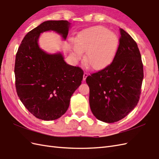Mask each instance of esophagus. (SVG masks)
<instances>
[{
	"instance_id": "1",
	"label": "esophagus",
	"mask_w": 159,
	"mask_h": 159,
	"mask_svg": "<svg viewBox=\"0 0 159 159\" xmlns=\"http://www.w3.org/2000/svg\"><path fill=\"white\" fill-rule=\"evenodd\" d=\"M88 75H89L88 72H84V75H83V80H86V79H87V77L88 76Z\"/></svg>"
}]
</instances>
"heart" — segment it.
I'll return each instance as SVG.
<instances>
[{
    "mask_svg": "<svg viewBox=\"0 0 159 159\" xmlns=\"http://www.w3.org/2000/svg\"><path fill=\"white\" fill-rule=\"evenodd\" d=\"M119 45L117 35L105 27L97 26L80 33L75 40V55L85 52V61L94 70H101L114 60Z\"/></svg>",
    "mask_w": 159,
    "mask_h": 159,
    "instance_id": "1",
    "label": "heart"
}]
</instances>
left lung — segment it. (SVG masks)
<instances>
[{"label": "left lung", "mask_w": 159, "mask_h": 159, "mask_svg": "<svg viewBox=\"0 0 159 159\" xmlns=\"http://www.w3.org/2000/svg\"><path fill=\"white\" fill-rule=\"evenodd\" d=\"M119 30V45L114 60L86 79L93 114L108 123L122 119L137 105L144 76L137 43L125 30Z\"/></svg>", "instance_id": "obj_1"}]
</instances>
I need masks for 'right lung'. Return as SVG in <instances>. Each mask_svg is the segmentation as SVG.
Segmentation results:
<instances>
[{
  "mask_svg": "<svg viewBox=\"0 0 159 159\" xmlns=\"http://www.w3.org/2000/svg\"><path fill=\"white\" fill-rule=\"evenodd\" d=\"M70 23L48 20L30 30L22 39L15 58V87L21 102L39 119L60 118L69 107L70 97L81 84L83 70L68 65L61 53L49 54L40 48V33L56 31L66 39Z\"/></svg>",
  "mask_w": 159,
  "mask_h": 159,
  "instance_id": "right-lung-1",
  "label": "right lung"
}]
</instances>
